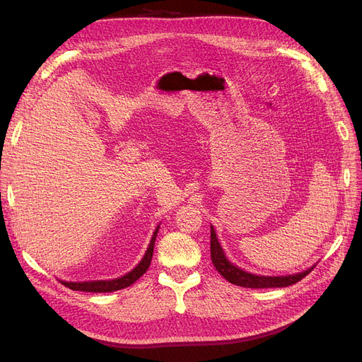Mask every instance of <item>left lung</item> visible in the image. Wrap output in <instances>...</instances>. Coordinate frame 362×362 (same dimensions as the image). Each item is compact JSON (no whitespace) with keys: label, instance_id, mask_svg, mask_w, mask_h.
<instances>
[{"label":"left lung","instance_id":"obj_1","mask_svg":"<svg viewBox=\"0 0 362 362\" xmlns=\"http://www.w3.org/2000/svg\"><path fill=\"white\" fill-rule=\"evenodd\" d=\"M210 250H211V261L216 267V270L221 273V275L228 281L234 284V286L240 287H247V288H279V287H288L293 284L299 282L303 279L308 273L314 269H308L302 273H296V275L288 276H258L252 275L242 269L234 266L233 262H229L223 254V250L218 245V240L216 237L214 229L211 226V242H210Z\"/></svg>","mask_w":362,"mask_h":362}]
</instances>
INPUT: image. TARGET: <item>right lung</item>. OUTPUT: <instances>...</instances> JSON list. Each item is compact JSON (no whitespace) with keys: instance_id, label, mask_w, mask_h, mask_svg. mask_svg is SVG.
<instances>
[{"instance_id":"add662e5","label":"right lung","mask_w":362,"mask_h":362,"mask_svg":"<svg viewBox=\"0 0 362 362\" xmlns=\"http://www.w3.org/2000/svg\"><path fill=\"white\" fill-rule=\"evenodd\" d=\"M158 228L156 229L154 235L151 238V243L148 246L146 254L141 259L137 267H134L127 275L120 276L117 279H110V281H90V282H62L64 287H68L71 290L75 291H89V293H110V291H116L120 288H125L133 286V284L144 275V273L148 270L149 264H151V259H152V254H154V245H156V238H157V233H158Z\"/></svg>"}]
</instances>
